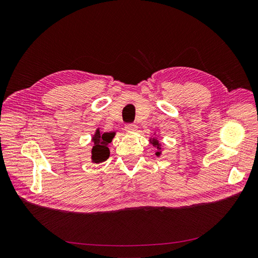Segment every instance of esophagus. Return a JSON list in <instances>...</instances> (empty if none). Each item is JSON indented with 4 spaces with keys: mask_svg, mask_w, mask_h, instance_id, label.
<instances>
[{
    "mask_svg": "<svg viewBox=\"0 0 258 258\" xmlns=\"http://www.w3.org/2000/svg\"><path fill=\"white\" fill-rule=\"evenodd\" d=\"M124 130H126V132H136L138 130V126L135 123H128L124 127Z\"/></svg>",
    "mask_w": 258,
    "mask_h": 258,
    "instance_id": "esophagus-1",
    "label": "esophagus"
}]
</instances>
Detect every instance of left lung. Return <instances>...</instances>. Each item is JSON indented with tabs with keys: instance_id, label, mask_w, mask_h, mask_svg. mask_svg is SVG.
Returning a JSON list of instances; mask_svg holds the SVG:
<instances>
[{
	"instance_id": "left-lung-1",
	"label": "left lung",
	"mask_w": 258,
	"mask_h": 258,
	"mask_svg": "<svg viewBox=\"0 0 258 258\" xmlns=\"http://www.w3.org/2000/svg\"><path fill=\"white\" fill-rule=\"evenodd\" d=\"M150 143L156 148V153L155 155L157 156V157H160L161 156V147H162V143L159 141L157 138H150Z\"/></svg>"
}]
</instances>
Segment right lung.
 <instances>
[{
  "label": "right lung",
  "mask_w": 258,
  "mask_h": 258,
  "mask_svg": "<svg viewBox=\"0 0 258 258\" xmlns=\"http://www.w3.org/2000/svg\"><path fill=\"white\" fill-rule=\"evenodd\" d=\"M115 135V132H102L100 128H97L91 139L93 143V147L91 150V162L100 163L110 157L108 144L113 141Z\"/></svg>",
  "instance_id": "add662e5"
}]
</instances>
